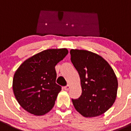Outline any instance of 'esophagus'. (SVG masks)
Here are the masks:
<instances>
[{
	"instance_id": "1",
	"label": "esophagus",
	"mask_w": 131,
	"mask_h": 131,
	"mask_svg": "<svg viewBox=\"0 0 131 131\" xmlns=\"http://www.w3.org/2000/svg\"><path fill=\"white\" fill-rule=\"evenodd\" d=\"M70 89V85H67V86H64V89L65 90H68Z\"/></svg>"
}]
</instances>
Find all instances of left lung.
<instances>
[{"label": "left lung", "mask_w": 131, "mask_h": 131, "mask_svg": "<svg viewBox=\"0 0 131 131\" xmlns=\"http://www.w3.org/2000/svg\"><path fill=\"white\" fill-rule=\"evenodd\" d=\"M70 53L82 89L80 97L72 100L74 107L86 118L105 113L117 96L118 79L113 69L107 61L93 52L72 49Z\"/></svg>", "instance_id": "8db88e82"}]
</instances>
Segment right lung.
<instances>
[{"label": "right lung", "mask_w": 131, "mask_h": 131, "mask_svg": "<svg viewBox=\"0 0 131 131\" xmlns=\"http://www.w3.org/2000/svg\"><path fill=\"white\" fill-rule=\"evenodd\" d=\"M68 53L66 48L42 51L26 60L16 70L13 93L25 111L42 116L53 108L61 90V86L56 83L55 67Z\"/></svg>", "instance_id": "right-lung-1"}]
</instances>
